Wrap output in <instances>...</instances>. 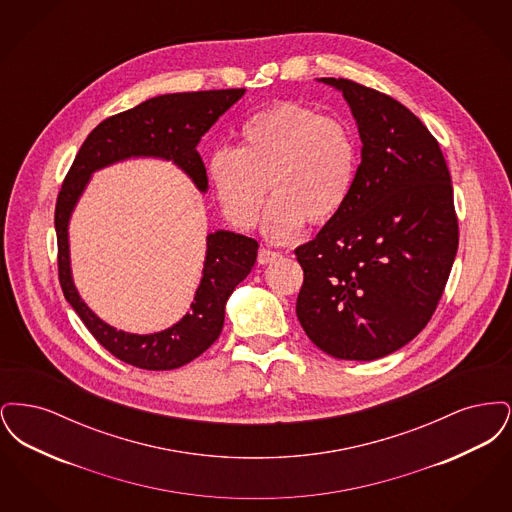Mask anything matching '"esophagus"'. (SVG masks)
<instances>
[{
    "mask_svg": "<svg viewBox=\"0 0 512 512\" xmlns=\"http://www.w3.org/2000/svg\"><path fill=\"white\" fill-rule=\"evenodd\" d=\"M278 257H280V253H278V251H272V249H267V247H261V249H259V255H257V261H259V265H268V263L276 261Z\"/></svg>",
    "mask_w": 512,
    "mask_h": 512,
    "instance_id": "34e87169",
    "label": "esophagus"
}]
</instances>
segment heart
Wrapping results in <instances>:
<instances>
[{
	"label": "heart",
	"mask_w": 512,
	"mask_h": 512,
	"mask_svg": "<svg viewBox=\"0 0 512 512\" xmlns=\"http://www.w3.org/2000/svg\"><path fill=\"white\" fill-rule=\"evenodd\" d=\"M361 151L347 122L280 101L245 119L240 147H215L205 171L222 213L240 228L261 217L268 186L274 195L265 234L274 242L336 219L357 182Z\"/></svg>",
	"instance_id": "heart-1"
}]
</instances>
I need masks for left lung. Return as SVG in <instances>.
I'll return each mask as SVG.
<instances>
[{
	"mask_svg": "<svg viewBox=\"0 0 512 512\" xmlns=\"http://www.w3.org/2000/svg\"><path fill=\"white\" fill-rule=\"evenodd\" d=\"M320 80L347 99L363 149L343 211L295 249V313L324 353L374 361L413 340L443 295L459 247L451 174L438 140L397 99Z\"/></svg>",
	"mask_w": 512,
	"mask_h": 512,
	"instance_id": "1",
	"label": "left lung"
}]
</instances>
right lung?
<instances>
[{
    "label": "right lung",
    "mask_w": 512,
    "mask_h": 512,
    "mask_svg": "<svg viewBox=\"0 0 512 512\" xmlns=\"http://www.w3.org/2000/svg\"><path fill=\"white\" fill-rule=\"evenodd\" d=\"M244 94V88L167 94L113 115L88 134L63 180L55 203L61 290L90 334L122 363L146 370H172L209 349L222 332L226 299L251 272L259 244L253 238L226 230L209 234L203 276L190 313L157 334H126L96 317L74 288L67 232L74 205L92 172L128 157L172 159L205 192L207 172L197 144Z\"/></svg>",
    "instance_id": "obj_1"
}]
</instances>
